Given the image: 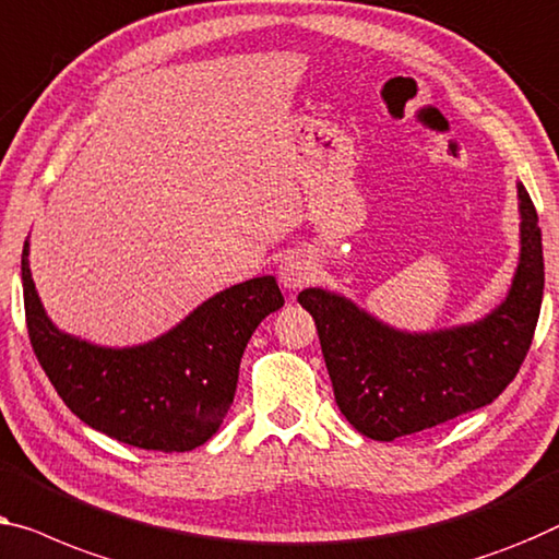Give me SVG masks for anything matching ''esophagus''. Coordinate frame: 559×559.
<instances>
[{
	"label": "esophagus",
	"instance_id": "34e87169",
	"mask_svg": "<svg viewBox=\"0 0 559 559\" xmlns=\"http://www.w3.org/2000/svg\"><path fill=\"white\" fill-rule=\"evenodd\" d=\"M313 273H316V263L306 253H288L281 261L278 278L283 288L296 290L306 286V283L313 278Z\"/></svg>",
	"mask_w": 559,
	"mask_h": 559
}]
</instances>
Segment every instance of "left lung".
<instances>
[{
    "label": "left lung",
    "instance_id": "obj_1",
    "mask_svg": "<svg viewBox=\"0 0 559 559\" xmlns=\"http://www.w3.org/2000/svg\"><path fill=\"white\" fill-rule=\"evenodd\" d=\"M520 195V265L492 313L466 326L406 333L323 288L298 294L319 331L333 396L356 431L377 441L439 427L492 404L518 377L545 288L543 233L535 203Z\"/></svg>",
    "mask_w": 559,
    "mask_h": 559
}]
</instances>
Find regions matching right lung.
I'll return each mask as SVG.
<instances>
[{"instance_id":"obj_1","label":"right lung","mask_w":559,"mask_h":559,"mask_svg":"<svg viewBox=\"0 0 559 559\" xmlns=\"http://www.w3.org/2000/svg\"><path fill=\"white\" fill-rule=\"evenodd\" d=\"M22 290L32 348L70 412L122 444L153 452H190L218 431L248 341L283 306L276 278H251L207 298L160 338L107 348L62 333L47 319L27 240Z\"/></svg>"}]
</instances>
